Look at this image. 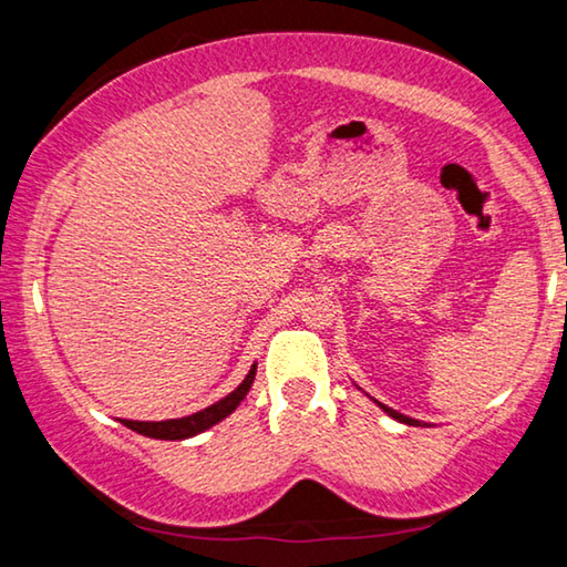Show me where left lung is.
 <instances>
[{
	"mask_svg": "<svg viewBox=\"0 0 567 567\" xmlns=\"http://www.w3.org/2000/svg\"><path fill=\"white\" fill-rule=\"evenodd\" d=\"M380 408H382V410H385V412H388V415H392V417H395V420H400V422H405V425H420V422H417V420H412V417H405V415H400V412H398V410H392V408H388V405H382V402H380Z\"/></svg>",
	"mask_w": 567,
	"mask_h": 567,
	"instance_id": "left-lung-1",
	"label": "left lung"
}]
</instances>
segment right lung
<instances>
[{
  "mask_svg": "<svg viewBox=\"0 0 567 567\" xmlns=\"http://www.w3.org/2000/svg\"><path fill=\"white\" fill-rule=\"evenodd\" d=\"M257 364H252V370L247 372V378L239 382V388L235 392H229L227 398H223L215 405H209L205 410L195 412V415L179 417V420H162V422H140V420H122V425H127L130 430L147 437H157V440H185L197 433H205L207 427L217 425L219 420H225L229 412H233L239 402L245 400V395L252 388Z\"/></svg>",
  "mask_w": 567,
  "mask_h": 567,
  "instance_id": "right-lung-1",
  "label": "right lung"
}]
</instances>
